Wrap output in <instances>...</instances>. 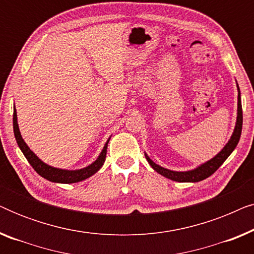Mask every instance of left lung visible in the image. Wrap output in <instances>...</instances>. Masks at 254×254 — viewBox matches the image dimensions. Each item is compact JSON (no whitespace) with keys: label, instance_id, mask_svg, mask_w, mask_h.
Instances as JSON below:
<instances>
[{"label":"left lung","instance_id":"8db88e82","mask_svg":"<svg viewBox=\"0 0 254 254\" xmlns=\"http://www.w3.org/2000/svg\"><path fill=\"white\" fill-rule=\"evenodd\" d=\"M237 83V82H236ZM238 90V102H237V119H236V125L232 131L231 137L229 138L227 144L224 145L223 149L218 152L217 155H215L213 158L209 161L202 163V164L197 165L196 168L192 170H187V171H173V170H169L163 166L156 164L154 161H151L150 157L147 155V152H144L145 158L152 169L159 175L165 177V178L171 179L173 182H179V183H197L201 180L208 178V177L213 175L220 166L223 164V162L227 159L232 151L235 150V148L237 147L239 138H241L242 134V127H243V111H242V100H241V90L237 84Z\"/></svg>","mask_w":254,"mask_h":254}]
</instances>
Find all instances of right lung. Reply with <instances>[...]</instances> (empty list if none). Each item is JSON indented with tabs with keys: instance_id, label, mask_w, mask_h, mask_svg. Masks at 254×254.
<instances>
[{
	"instance_id": "1",
	"label": "right lung",
	"mask_w": 254,
	"mask_h": 254,
	"mask_svg": "<svg viewBox=\"0 0 254 254\" xmlns=\"http://www.w3.org/2000/svg\"><path fill=\"white\" fill-rule=\"evenodd\" d=\"M13 133H15V137L17 141V144L22 152L25 156L27 161L31 164V166L36 170L38 175L43 177V178L50 180L52 183H59V184H74L82 182L86 178L95 175L96 172L99 171V169L102 168L104 162L106 158V151H107V144H109L111 136L107 138V141L104 144V147L100 151V154L95 162H92L91 164L82 169H76V170H67V169H59L54 168V166L48 165L46 163L41 161L38 156L29 148V145L26 144V142L24 141L20 134L19 127H18V121H17V112L16 107H13Z\"/></svg>"
}]
</instances>
